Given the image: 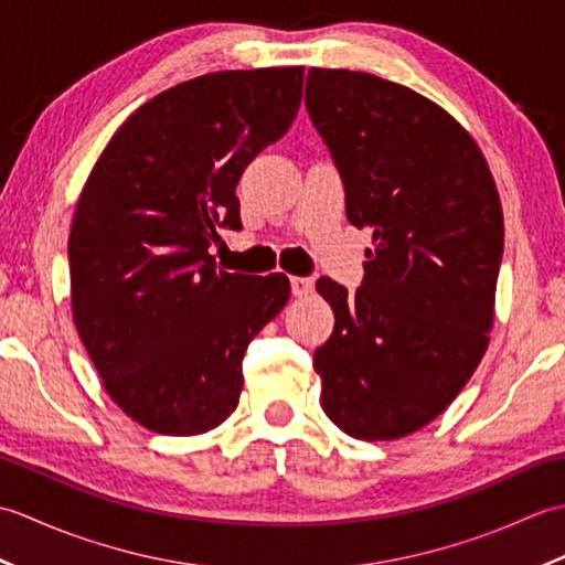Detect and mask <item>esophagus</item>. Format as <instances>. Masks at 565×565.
Here are the masks:
<instances>
[{
  "mask_svg": "<svg viewBox=\"0 0 565 565\" xmlns=\"http://www.w3.org/2000/svg\"><path fill=\"white\" fill-rule=\"evenodd\" d=\"M310 291H313V279H310V276H291L294 296H308Z\"/></svg>",
  "mask_w": 565,
  "mask_h": 565,
  "instance_id": "esophagus-1",
  "label": "esophagus"
}]
</instances>
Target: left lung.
I'll return each instance as SVG.
<instances>
[{
	"label": "left lung",
	"instance_id": "obj_1",
	"mask_svg": "<svg viewBox=\"0 0 565 565\" xmlns=\"http://www.w3.org/2000/svg\"><path fill=\"white\" fill-rule=\"evenodd\" d=\"M306 109L344 186L347 221L374 231L354 294L320 276L334 310L313 366L322 411L356 439L425 427L481 364L493 326L502 209L473 138L417 92L310 67Z\"/></svg>",
	"mask_w": 565,
	"mask_h": 565
}]
</instances>
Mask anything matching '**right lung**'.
<instances>
[{
  "label": "right lung",
  "instance_id": "obj_1",
  "mask_svg": "<svg viewBox=\"0 0 565 565\" xmlns=\"http://www.w3.org/2000/svg\"><path fill=\"white\" fill-rule=\"evenodd\" d=\"M303 67L211 72L142 104L82 189L67 259L72 318L114 403L160 435L231 415L243 356L289 301L284 274L215 269L239 231L245 167L291 128Z\"/></svg>",
  "mask_w": 565,
  "mask_h": 565
}]
</instances>
